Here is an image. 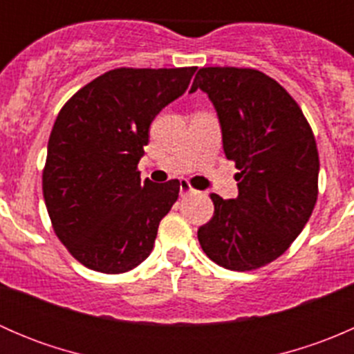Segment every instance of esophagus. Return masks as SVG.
Segmentation results:
<instances>
[{"label":"esophagus","mask_w":354,"mask_h":354,"mask_svg":"<svg viewBox=\"0 0 354 354\" xmlns=\"http://www.w3.org/2000/svg\"><path fill=\"white\" fill-rule=\"evenodd\" d=\"M194 192H195V188L192 187V185L188 183L187 180L181 181V183H180V195H181V197H185V195H188V194H194Z\"/></svg>","instance_id":"esophagus-1"}]
</instances>
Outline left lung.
I'll use <instances>...</instances> for the list:
<instances>
[{
  "label": "left lung",
  "mask_w": 354,
  "mask_h": 354,
  "mask_svg": "<svg viewBox=\"0 0 354 354\" xmlns=\"http://www.w3.org/2000/svg\"><path fill=\"white\" fill-rule=\"evenodd\" d=\"M236 169L238 197L210 194L214 216L198 241L217 266L255 270L283 255L308 223L319 195V151L310 123L283 85L255 68H200Z\"/></svg>",
  "instance_id": "left-lung-1"
}]
</instances>
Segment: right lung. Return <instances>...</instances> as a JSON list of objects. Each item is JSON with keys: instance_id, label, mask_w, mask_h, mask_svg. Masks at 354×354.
I'll return each instance as SVG.
<instances>
[{"instance_id": "obj_1", "label": "right lung", "mask_w": 354, "mask_h": 354, "mask_svg": "<svg viewBox=\"0 0 354 354\" xmlns=\"http://www.w3.org/2000/svg\"><path fill=\"white\" fill-rule=\"evenodd\" d=\"M197 66L114 68L75 92L58 113L42 169L51 226L82 266L121 274L152 252L180 181H140L149 128L188 88Z\"/></svg>"}]
</instances>
